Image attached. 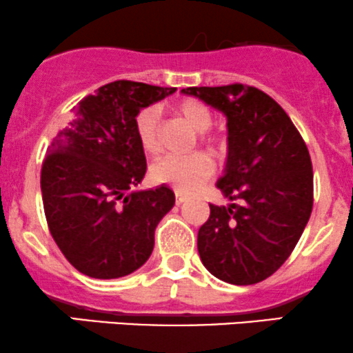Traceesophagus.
Listing matches in <instances>:
<instances>
[{"label":"esophagus","instance_id":"obj_1","mask_svg":"<svg viewBox=\"0 0 353 353\" xmlns=\"http://www.w3.org/2000/svg\"><path fill=\"white\" fill-rule=\"evenodd\" d=\"M186 199H188V198L183 194V192L176 191V203H177V205H183V203L186 201Z\"/></svg>","mask_w":353,"mask_h":353}]
</instances>
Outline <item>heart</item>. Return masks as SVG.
Segmentation results:
<instances>
[{
	"label": "heart",
	"instance_id": "1",
	"mask_svg": "<svg viewBox=\"0 0 353 353\" xmlns=\"http://www.w3.org/2000/svg\"><path fill=\"white\" fill-rule=\"evenodd\" d=\"M177 113L196 133H205L213 125V117L198 101H183L177 106ZM135 133L140 145L147 154H155L161 147L157 130V110L143 108L135 118ZM211 148H216V140H205ZM213 161L203 152L188 157H164L150 167V176L155 183L169 184L179 192H191L201 186L213 174Z\"/></svg>",
	"mask_w": 353,
	"mask_h": 353
}]
</instances>
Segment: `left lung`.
I'll use <instances>...</instances> for the list:
<instances>
[{"label": "left lung", "mask_w": 353, "mask_h": 353, "mask_svg": "<svg viewBox=\"0 0 353 353\" xmlns=\"http://www.w3.org/2000/svg\"><path fill=\"white\" fill-rule=\"evenodd\" d=\"M181 92L221 111L228 127V157L216 188L232 203L210 205L198 232L203 265L225 283H261L288 261L311 216L313 165L306 143L261 89L230 84Z\"/></svg>", "instance_id": "obj_1"}]
</instances>
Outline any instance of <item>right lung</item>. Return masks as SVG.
Returning a JSON list of instances; mask_svg holds the SVG:
<instances>
[{"instance_id":"obj_1","label":"right lung","mask_w":353,"mask_h":353,"mask_svg":"<svg viewBox=\"0 0 353 353\" xmlns=\"http://www.w3.org/2000/svg\"><path fill=\"white\" fill-rule=\"evenodd\" d=\"M176 92L133 81L105 84L79 103L42 165L43 210L55 243L84 276L117 279L154 250L159 221L176 203L165 184L135 189L147 170L135 133L140 110Z\"/></svg>"}]
</instances>
